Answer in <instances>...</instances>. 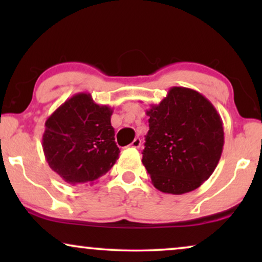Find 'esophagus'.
Masks as SVG:
<instances>
[{
  "label": "esophagus",
  "instance_id": "esophagus-1",
  "mask_svg": "<svg viewBox=\"0 0 262 262\" xmlns=\"http://www.w3.org/2000/svg\"><path fill=\"white\" fill-rule=\"evenodd\" d=\"M141 145H142L141 138H135L134 141H132V143H131V146H132V148H135V149L141 148Z\"/></svg>",
  "mask_w": 262,
  "mask_h": 262
}]
</instances>
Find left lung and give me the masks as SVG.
Listing matches in <instances>:
<instances>
[{
    "mask_svg": "<svg viewBox=\"0 0 262 262\" xmlns=\"http://www.w3.org/2000/svg\"><path fill=\"white\" fill-rule=\"evenodd\" d=\"M146 116L142 162L154 187L169 194L194 191L211 177L223 151L220 113L199 92L173 87Z\"/></svg>",
    "mask_w": 262,
    "mask_h": 262,
    "instance_id": "obj_1",
    "label": "left lung"
}]
</instances>
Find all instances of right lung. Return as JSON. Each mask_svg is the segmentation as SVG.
<instances>
[{
	"label": "right lung",
	"mask_w": 262,
	"mask_h": 262,
	"mask_svg": "<svg viewBox=\"0 0 262 262\" xmlns=\"http://www.w3.org/2000/svg\"><path fill=\"white\" fill-rule=\"evenodd\" d=\"M112 113L89 93H77L45 121V160L67 184L93 185L117 162L120 150L114 142Z\"/></svg>",
	"instance_id": "1"
}]
</instances>
